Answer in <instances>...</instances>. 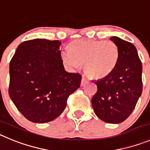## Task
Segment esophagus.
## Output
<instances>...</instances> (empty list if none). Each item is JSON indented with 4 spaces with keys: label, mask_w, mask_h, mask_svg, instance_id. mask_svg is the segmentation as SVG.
<instances>
[{
    "label": "esophagus",
    "mask_w": 150,
    "mask_h": 150,
    "mask_svg": "<svg viewBox=\"0 0 150 150\" xmlns=\"http://www.w3.org/2000/svg\"><path fill=\"white\" fill-rule=\"evenodd\" d=\"M87 80L86 79V78H84V77H82V79H81V86H84L85 84H86V83H87Z\"/></svg>",
    "instance_id": "1"
}]
</instances>
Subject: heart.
<instances>
[{
  "mask_svg": "<svg viewBox=\"0 0 150 150\" xmlns=\"http://www.w3.org/2000/svg\"><path fill=\"white\" fill-rule=\"evenodd\" d=\"M61 58L73 68L83 65L85 74L89 78L99 80L114 71L119 58V50L111 40L80 39L69 44L68 52H63Z\"/></svg>",
  "mask_w": 150,
  "mask_h": 150,
  "instance_id": "1",
  "label": "heart"
}]
</instances>
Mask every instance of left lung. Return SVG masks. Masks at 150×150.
I'll return each instance as SVG.
<instances>
[{"label":"left lung","instance_id":"obj_1","mask_svg":"<svg viewBox=\"0 0 150 150\" xmlns=\"http://www.w3.org/2000/svg\"><path fill=\"white\" fill-rule=\"evenodd\" d=\"M119 50L117 66L107 77L94 83L98 91L92 98L96 115L106 123L119 124L135 109L142 93V64L132 43L110 38Z\"/></svg>","mask_w":150,"mask_h":150}]
</instances>
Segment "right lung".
<instances>
[{
	"label": "right lung",
	"mask_w": 150,
	"mask_h": 150,
	"mask_svg": "<svg viewBox=\"0 0 150 150\" xmlns=\"http://www.w3.org/2000/svg\"><path fill=\"white\" fill-rule=\"evenodd\" d=\"M59 40L33 39L18 46L9 64V94L26 119L47 123L65 110L81 75L67 72Z\"/></svg>",
	"instance_id": "1"
}]
</instances>
